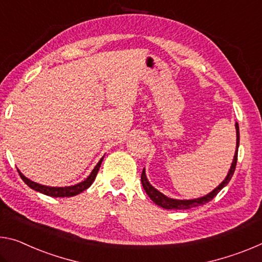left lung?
I'll return each instance as SVG.
<instances>
[{
    "label": "left lung",
    "instance_id": "left-lung-1",
    "mask_svg": "<svg viewBox=\"0 0 262 262\" xmlns=\"http://www.w3.org/2000/svg\"><path fill=\"white\" fill-rule=\"evenodd\" d=\"M235 129H236V150L234 154V159H233V162H232L231 169H230V171H228V175L226 176L225 181H224L223 183L218 186V188H215L212 192H210L209 194H206V196L202 197V198L190 199V201H178V199H171V198H168L167 196H164L163 193H161L159 190H156L154 186L150 185V183H149L147 180L146 172H144V169H143L142 173H141V182H142V186H143L144 191H146L148 196L150 197L151 201L155 203V204H157L161 207H163V209H167V210H186V209H191V207L204 205V204H206V203H209L210 201H212V199L217 196L219 191H221L224 186L227 185V183L231 181V178L234 173L236 160H238V147H239V124H238V122L235 123Z\"/></svg>",
    "mask_w": 262,
    "mask_h": 262
}]
</instances>
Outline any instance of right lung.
Instances as JSON below:
<instances>
[{
  "label": "right lung",
  "instance_id": "right-lung-1",
  "mask_svg": "<svg viewBox=\"0 0 262 262\" xmlns=\"http://www.w3.org/2000/svg\"><path fill=\"white\" fill-rule=\"evenodd\" d=\"M102 160H103V157L100 161H99V163L95 165L93 171L91 172V175L87 177L84 182H81V183L76 184V185H72V186H65V188H50V186L37 184V183H35V182L28 180L26 176H23L22 173L19 172V170H18V173H19L20 178L24 181V183H26L28 186H30L31 189L38 191V192L48 194V196H51V197H72V196H76V194H78V193L82 192V191L86 190L87 188H90L91 184L94 182L95 177H97V173L99 171V168H100Z\"/></svg>",
  "mask_w": 262,
  "mask_h": 262
}]
</instances>
